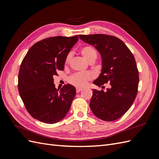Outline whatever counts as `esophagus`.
<instances>
[{"mask_svg":"<svg viewBox=\"0 0 159 159\" xmlns=\"http://www.w3.org/2000/svg\"><path fill=\"white\" fill-rule=\"evenodd\" d=\"M82 90H83L82 88H80V87H77V88H76V92L79 93V92H80V91H82Z\"/></svg>","mask_w":159,"mask_h":159,"instance_id":"obj_1","label":"esophagus"}]
</instances>
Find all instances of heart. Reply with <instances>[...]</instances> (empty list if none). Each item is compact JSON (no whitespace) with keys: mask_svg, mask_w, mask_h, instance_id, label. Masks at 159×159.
Masks as SVG:
<instances>
[{"mask_svg":"<svg viewBox=\"0 0 159 159\" xmlns=\"http://www.w3.org/2000/svg\"><path fill=\"white\" fill-rule=\"evenodd\" d=\"M80 52L83 58L87 62L94 63L97 59L98 53L96 50L92 46H85L82 47L80 50ZM71 59V55H69L66 57L65 60V65H68ZM92 79V75L89 72L83 73H76L70 76L68 79V81L78 87H83L85 86L87 81Z\"/></svg>","mask_w":159,"mask_h":159,"instance_id":"obj_1","label":"heart"}]
</instances>
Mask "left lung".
<instances>
[{"mask_svg":"<svg viewBox=\"0 0 159 159\" xmlns=\"http://www.w3.org/2000/svg\"><path fill=\"white\" fill-rule=\"evenodd\" d=\"M80 39L92 45L101 56L102 70L93 84L110 88L93 89L89 107L99 119L111 121L119 119L133 104L137 93L139 72L135 59L126 44L116 37L103 35H79Z\"/></svg>","mask_w":159,"mask_h":159,"instance_id":"1","label":"left lung"}]
</instances>
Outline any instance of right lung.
<instances>
[{"label":"right lung","instance_id":"obj_1","mask_svg":"<svg viewBox=\"0 0 159 159\" xmlns=\"http://www.w3.org/2000/svg\"><path fill=\"white\" fill-rule=\"evenodd\" d=\"M78 40V35L44 39L33 45L22 60L18 91L26 110L35 119L55 124L68 113L75 87L67 84L57 89L53 76L64 70L66 57Z\"/></svg>","mask_w":159,"mask_h":159}]
</instances>
